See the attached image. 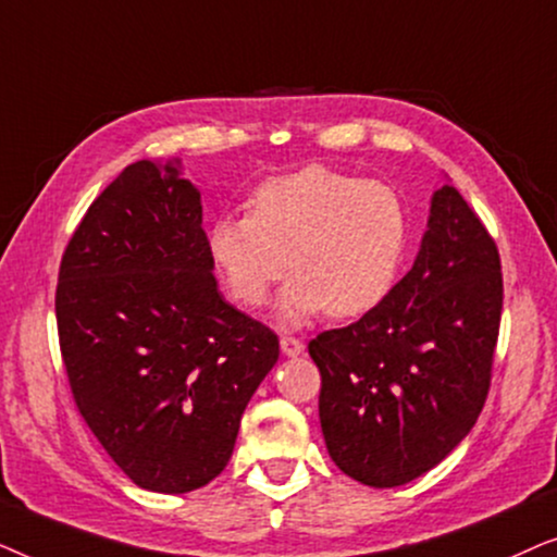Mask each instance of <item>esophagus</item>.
Segmentation results:
<instances>
[{"mask_svg":"<svg viewBox=\"0 0 557 557\" xmlns=\"http://www.w3.org/2000/svg\"><path fill=\"white\" fill-rule=\"evenodd\" d=\"M281 352H284L286 357L301 355V352H304L301 339H296V337H281Z\"/></svg>","mask_w":557,"mask_h":557,"instance_id":"obj_1","label":"esophagus"}]
</instances>
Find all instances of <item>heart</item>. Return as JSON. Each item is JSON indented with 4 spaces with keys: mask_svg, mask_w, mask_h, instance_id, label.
Returning <instances> with one entry per match:
<instances>
[{
    "mask_svg": "<svg viewBox=\"0 0 557 557\" xmlns=\"http://www.w3.org/2000/svg\"><path fill=\"white\" fill-rule=\"evenodd\" d=\"M408 238V208L391 185L314 164L261 182L248 215L220 218L210 256L231 299L246 309L263 307L288 261L294 278L278 319L299 326L319 311L355 319L380 307L398 281Z\"/></svg>",
    "mask_w": 557,
    "mask_h": 557,
    "instance_id": "b5f03b06",
    "label": "heart"
}]
</instances>
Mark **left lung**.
<instances>
[{
    "label": "left lung",
    "instance_id": "8db88e82",
    "mask_svg": "<svg viewBox=\"0 0 557 557\" xmlns=\"http://www.w3.org/2000/svg\"><path fill=\"white\" fill-rule=\"evenodd\" d=\"M502 299L497 243L444 185L413 269L387 299L309 342L326 451L347 476L400 486L461 444L490 393Z\"/></svg>",
    "mask_w": 557,
    "mask_h": 557
}]
</instances>
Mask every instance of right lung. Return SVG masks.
<instances>
[{"label":"right lung","mask_w":557,"mask_h":557,"mask_svg":"<svg viewBox=\"0 0 557 557\" xmlns=\"http://www.w3.org/2000/svg\"><path fill=\"white\" fill-rule=\"evenodd\" d=\"M180 162L128 164L96 197L58 273L60 355L75 406L136 486L185 494L231 461L278 337L212 276L200 193Z\"/></svg>","instance_id":"add662e5"}]
</instances>
